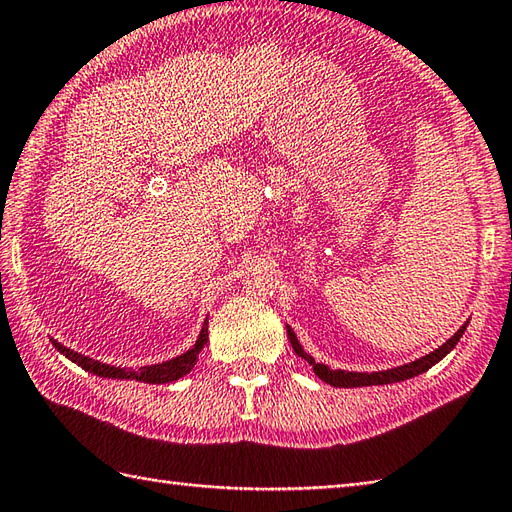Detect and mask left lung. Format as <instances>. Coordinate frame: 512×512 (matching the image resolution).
I'll return each mask as SVG.
<instances>
[{"mask_svg": "<svg viewBox=\"0 0 512 512\" xmlns=\"http://www.w3.org/2000/svg\"><path fill=\"white\" fill-rule=\"evenodd\" d=\"M466 325H469V321H466L464 325H460V330L455 332L449 341H444L438 350H433L429 354H424L420 358H416V361L411 363H405V365H398V367H391V369H383V372H347V369H332L330 365H323V363H314V358L310 354H306V350H303L297 334L292 332L290 325L286 323V330H288V339H290V345L292 350H295L301 358H306V361L312 365L314 374H317L323 383H328L332 387H372V385H391V383H402V380L407 378H413V376H420L422 372H427L429 367H433L436 363H440L444 356H447L455 345H458L460 336L464 334Z\"/></svg>", "mask_w": 512, "mask_h": 512, "instance_id": "left-lung-1", "label": "left lung"}]
</instances>
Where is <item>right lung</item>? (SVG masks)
<instances>
[{
	"label": "right lung",
	"instance_id": "add662e5",
	"mask_svg": "<svg viewBox=\"0 0 512 512\" xmlns=\"http://www.w3.org/2000/svg\"><path fill=\"white\" fill-rule=\"evenodd\" d=\"M50 341L65 358H70L72 363L83 367L85 372H90V374H96L101 378H112V380H138V383H149V385H167V383H173V380L187 376L191 369L195 367V363H198L200 352L204 350L206 343H209V317H206L202 330H200V336L195 339L193 347H189L187 352L176 356V358H171V361L156 363V365H145V367H138V369H132V367L125 369V367L107 365V363L96 361V358H90V356H85L81 352L70 350V347L61 345L57 339H50Z\"/></svg>",
	"mask_w": 512,
	"mask_h": 512
}]
</instances>
